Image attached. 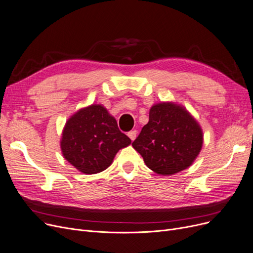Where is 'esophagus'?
Instances as JSON below:
<instances>
[{"mask_svg":"<svg viewBox=\"0 0 253 253\" xmlns=\"http://www.w3.org/2000/svg\"><path fill=\"white\" fill-rule=\"evenodd\" d=\"M127 136L129 137V139L132 140V141H134L135 139H136V137H137V130H130V132H128L127 133Z\"/></svg>","mask_w":253,"mask_h":253,"instance_id":"34e87169","label":"esophagus"}]
</instances>
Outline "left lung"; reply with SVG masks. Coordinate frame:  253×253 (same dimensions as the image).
<instances>
[{"label": "left lung", "mask_w": 253, "mask_h": 253, "mask_svg": "<svg viewBox=\"0 0 253 253\" xmlns=\"http://www.w3.org/2000/svg\"><path fill=\"white\" fill-rule=\"evenodd\" d=\"M203 143L195 118L183 106L165 102L150 108L148 123L132 145L150 170L172 175L192 165Z\"/></svg>", "instance_id": "obj_1"}]
</instances>
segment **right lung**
I'll return each mask as SVG.
<instances>
[{"mask_svg": "<svg viewBox=\"0 0 253 253\" xmlns=\"http://www.w3.org/2000/svg\"><path fill=\"white\" fill-rule=\"evenodd\" d=\"M130 142L107 109L95 104L80 109L66 121L60 145L70 164L81 172L94 174L107 169L118 150Z\"/></svg>", "mask_w": 253, "mask_h": 253, "instance_id": "right-lung-1", "label": "right lung"}]
</instances>
